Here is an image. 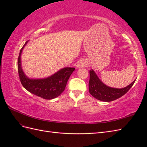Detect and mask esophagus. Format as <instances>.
<instances>
[{"mask_svg":"<svg viewBox=\"0 0 147 147\" xmlns=\"http://www.w3.org/2000/svg\"><path fill=\"white\" fill-rule=\"evenodd\" d=\"M85 65V64H84V63H82V62H79V63L77 64V67L79 68L80 67H82Z\"/></svg>","mask_w":147,"mask_h":147,"instance_id":"34e87169","label":"esophagus"}]
</instances>
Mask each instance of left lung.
I'll use <instances>...</instances> for the list:
<instances>
[{
    "label": "left lung",
    "mask_w": 147,
    "mask_h": 147,
    "mask_svg": "<svg viewBox=\"0 0 147 147\" xmlns=\"http://www.w3.org/2000/svg\"><path fill=\"white\" fill-rule=\"evenodd\" d=\"M136 80L129 85L121 89L113 88L106 86L97 76L94 70H90L89 91L94 98L104 102H110L116 100L130 90Z\"/></svg>",
    "instance_id": "8db88e82"
}]
</instances>
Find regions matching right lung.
<instances>
[{"label": "right lung", "mask_w": 147, "mask_h": 147, "mask_svg": "<svg viewBox=\"0 0 147 147\" xmlns=\"http://www.w3.org/2000/svg\"><path fill=\"white\" fill-rule=\"evenodd\" d=\"M28 42L21 49L18 59V70L22 85L30 92L43 99H55L64 91L67 82L75 69L73 67L62 69L51 77L44 79L28 78L24 74L21 65V54Z\"/></svg>", "instance_id": "right-lung-1"}]
</instances>
